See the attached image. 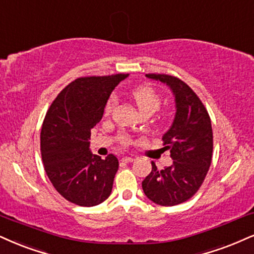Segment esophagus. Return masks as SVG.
I'll use <instances>...</instances> for the list:
<instances>
[{"label": "esophagus", "mask_w": 254, "mask_h": 254, "mask_svg": "<svg viewBox=\"0 0 254 254\" xmlns=\"http://www.w3.org/2000/svg\"><path fill=\"white\" fill-rule=\"evenodd\" d=\"M121 161H124V162H132V161H134V158H132V156H124V158L121 159Z\"/></svg>", "instance_id": "obj_1"}]
</instances>
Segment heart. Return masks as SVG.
<instances>
[{"label":"heart","instance_id":"b5f03b06","mask_svg":"<svg viewBox=\"0 0 254 254\" xmlns=\"http://www.w3.org/2000/svg\"><path fill=\"white\" fill-rule=\"evenodd\" d=\"M132 98L133 101L135 102L137 109L142 113H151L153 114L156 109L160 107L161 99L160 95L156 93L155 89H153L152 87L149 86H141L137 87V88L133 89L132 92ZM117 105V98L114 95H112L111 98L108 99L107 103H106L105 107V113L106 114H109L113 111V108ZM119 141H120L121 145L128 146L130 142H132V139H130L129 135L122 133L119 135Z\"/></svg>","mask_w":254,"mask_h":254}]
</instances>
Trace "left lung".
Here are the masks:
<instances>
[{"mask_svg":"<svg viewBox=\"0 0 254 254\" xmlns=\"http://www.w3.org/2000/svg\"><path fill=\"white\" fill-rule=\"evenodd\" d=\"M170 87L174 95L173 124L162 136L173 164L152 172L142 181L143 193L161 206H174L192 198L205 180L212 161L213 132L205 106L184 81L166 74H146Z\"/></svg>","mask_w":254,"mask_h":254,"instance_id":"left-lung-1","label":"left lung"}]
</instances>
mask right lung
<instances>
[{"mask_svg":"<svg viewBox=\"0 0 254 254\" xmlns=\"http://www.w3.org/2000/svg\"><path fill=\"white\" fill-rule=\"evenodd\" d=\"M127 76L79 77L61 90L47 112L41 129L45 171L55 190L75 205L92 207L111 195L118 158L93 154L90 130L102 119L113 89Z\"/></svg>","mask_w":254,"mask_h":254,"instance_id":"obj_1","label":"right lung"}]
</instances>
